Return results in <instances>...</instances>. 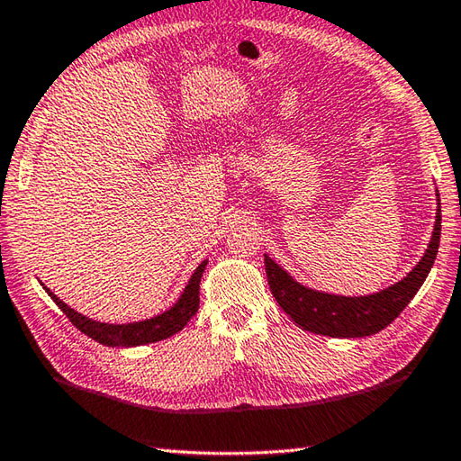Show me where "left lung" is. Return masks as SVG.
Segmentation results:
<instances>
[{
	"instance_id": "1",
	"label": "left lung",
	"mask_w": 461,
	"mask_h": 461,
	"mask_svg": "<svg viewBox=\"0 0 461 461\" xmlns=\"http://www.w3.org/2000/svg\"><path fill=\"white\" fill-rule=\"evenodd\" d=\"M439 238L441 205L439 193H437L433 236L423 258L399 283L366 296L331 294L296 283L268 254H264V267H267L272 296L276 299L280 309L303 330L317 335H330V338H366V335L378 333L393 323L402 313V309L409 305L412 296L417 294L429 270L433 268L437 249H439Z\"/></svg>"
}]
</instances>
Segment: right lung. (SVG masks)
I'll list each match as a JSON object with an SVG mask.
<instances>
[{
    "label": "right lung",
    "mask_w": 461,
    "mask_h": 461,
    "mask_svg": "<svg viewBox=\"0 0 461 461\" xmlns=\"http://www.w3.org/2000/svg\"><path fill=\"white\" fill-rule=\"evenodd\" d=\"M207 267V260H203L197 270L193 272V276L186 283L183 294L178 296V301L173 307L167 309L165 313L144 319V321L134 323H101L95 319H89L81 313H77L75 309L67 305L65 301H60L57 294L50 293V288L44 286V291L49 293L50 299L57 303L59 309L68 317L77 330L89 335L91 339H95L104 346L109 348H134L144 346V343H154L160 339H167L170 335H175L183 330V327L191 321V317L197 313L199 309V283L203 276V270Z\"/></svg>",
    "instance_id": "1"
}]
</instances>
